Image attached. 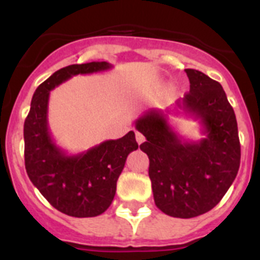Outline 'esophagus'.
<instances>
[{
	"instance_id": "obj_1",
	"label": "esophagus",
	"mask_w": 260,
	"mask_h": 260,
	"mask_svg": "<svg viewBox=\"0 0 260 260\" xmlns=\"http://www.w3.org/2000/svg\"><path fill=\"white\" fill-rule=\"evenodd\" d=\"M135 139H137L138 144H142L144 141H146V139H144V135L142 134V133L137 132V130H135Z\"/></svg>"
}]
</instances>
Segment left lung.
Wrapping results in <instances>:
<instances>
[{
    "label": "left lung",
    "mask_w": 260,
    "mask_h": 260,
    "mask_svg": "<svg viewBox=\"0 0 260 260\" xmlns=\"http://www.w3.org/2000/svg\"><path fill=\"white\" fill-rule=\"evenodd\" d=\"M185 71L190 92L177 102L174 110L199 119L205 138L183 140L161 110H148L135 122L147 139L141 150L150 158L148 176L155 204L180 219L212 210L233 183L241 160L237 119L221 84L202 71Z\"/></svg>",
    "instance_id": "1"
}]
</instances>
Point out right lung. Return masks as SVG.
Segmentation results:
<instances>
[{
  "instance_id": "obj_1",
  "label": "right lung",
  "mask_w": 260,
  "mask_h": 260,
  "mask_svg": "<svg viewBox=\"0 0 260 260\" xmlns=\"http://www.w3.org/2000/svg\"><path fill=\"white\" fill-rule=\"evenodd\" d=\"M112 69L108 62H88L57 70L36 88L24 121V164L29 180L59 212L93 217L108 210L128 153L138 148L134 132L105 141L78 155H68L53 141L48 103L54 87L78 74Z\"/></svg>"
}]
</instances>
